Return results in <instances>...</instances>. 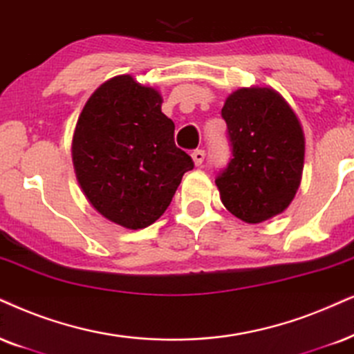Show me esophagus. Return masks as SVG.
Masks as SVG:
<instances>
[{
    "instance_id": "1",
    "label": "esophagus",
    "mask_w": 354,
    "mask_h": 354,
    "mask_svg": "<svg viewBox=\"0 0 354 354\" xmlns=\"http://www.w3.org/2000/svg\"><path fill=\"white\" fill-rule=\"evenodd\" d=\"M192 162H194L196 167H199V165H203L204 158H205V151L204 150H194L192 151Z\"/></svg>"
}]
</instances>
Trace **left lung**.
I'll use <instances>...</instances> for the list:
<instances>
[{
	"mask_svg": "<svg viewBox=\"0 0 354 354\" xmlns=\"http://www.w3.org/2000/svg\"><path fill=\"white\" fill-rule=\"evenodd\" d=\"M230 163L216 185L229 212L259 223L284 212L301 186L306 138L289 102L270 86L240 88L222 107Z\"/></svg>",
	"mask_w": 354,
	"mask_h": 354,
	"instance_id": "left-lung-1",
	"label": "left lung"
}]
</instances>
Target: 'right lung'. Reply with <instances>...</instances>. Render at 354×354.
Segmentation results:
<instances>
[{
	"label": "right lung",
	"instance_id": "obj_1",
	"mask_svg": "<svg viewBox=\"0 0 354 354\" xmlns=\"http://www.w3.org/2000/svg\"><path fill=\"white\" fill-rule=\"evenodd\" d=\"M162 102L158 89L119 75L89 96L75 127L71 160L84 198L124 229L158 221L183 174L194 168L174 145Z\"/></svg>",
	"mask_w": 354,
	"mask_h": 354
}]
</instances>
